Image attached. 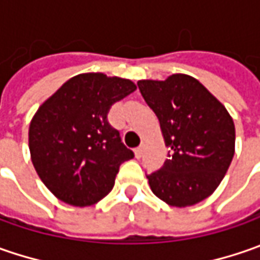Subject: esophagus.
I'll list each match as a JSON object with an SVG mask.
<instances>
[{
	"label": "esophagus",
	"instance_id": "obj_1",
	"mask_svg": "<svg viewBox=\"0 0 260 260\" xmlns=\"http://www.w3.org/2000/svg\"><path fill=\"white\" fill-rule=\"evenodd\" d=\"M143 150H145V147H143V146H139V147H136L135 155L137 159H139V157H142V155H143Z\"/></svg>",
	"mask_w": 260,
	"mask_h": 260
}]
</instances>
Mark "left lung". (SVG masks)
<instances>
[{
	"mask_svg": "<svg viewBox=\"0 0 260 260\" xmlns=\"http://www.w3.org/2000/svg\"><path fill=\"white\" fill-rule=\"evenodd\" d=\"M137 85L159 118L169 149L164 166L147 175L150 189L172 207L201 203L217 189L235 156L232 115L200 81L185 74L143 79Z\"/></svg>",
	"mask_w": 260,
	"mask_h": 260,
	"instance_id": "obj_1",
	"label": "left lung"
}]
</instances>
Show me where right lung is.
<instances>
[{"mask_svg": "<svg viewBox=\"0 0 260 260\" xmlns=\"http://www.w3.org/2000/svg\"><path fill=\"white\" fill-rule=\"evenodd\" d=\"M135 91L130 79L79 74L39 107L28 128L30 156L56 198L88 207L113 189L120 165L135 153L121 143L107 115Z\"/></svg>", "mask_w": 260, "mask_h": 260, "instance_id": "right-lung-1", "label": "right lung"}]
</instances>
